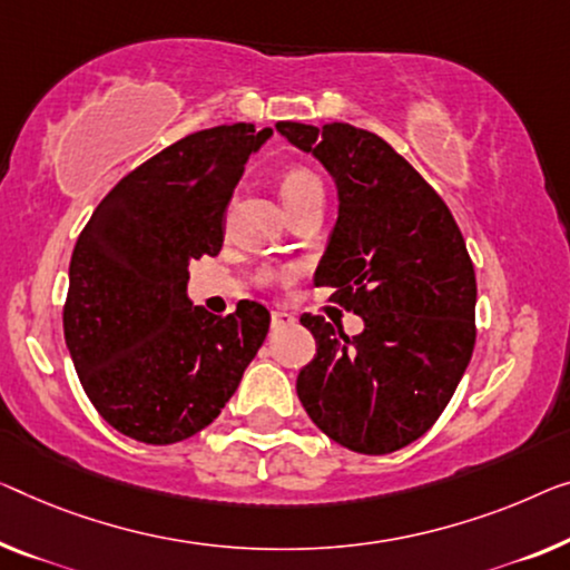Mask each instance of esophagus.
Masks as SVG:
<instances>
[{
	"label": "esophagus",
	"instance_id": "1",
	"mask_svg": "<svg viewBox=\"0 0 570 570\" xmlns=\"http://www.w3.org/2000/svg\"><path fill=\"white\" fill-rule=\"evenodd\" d=\"M294 314H288V312H284V309H274L271 312V327L274 330H282V327H288V325H294Z\"/></svg>",
	"mask_w": 570,
	"mask_h": 570
}]
</instances>
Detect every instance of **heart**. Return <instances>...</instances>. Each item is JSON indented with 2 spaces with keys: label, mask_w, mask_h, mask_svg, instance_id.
<instances>
[{
  "label": "heart",
  "mask_w": 570,
  "mask_h": 570,
  "mask_svg": "<svg viewBox=\"0 0 570 570\" xmlns=\"http://www.w3.org/2000/svg\"><path fill=\"white\" fill-rule=\"evenodd\" d=\"M282 199H284V207L286 212L299 207L312 197H325V189H322V181L307 168H288V171L282 176Z\"/></svg>",
  "instance_id": "b5f03b06"
}]
</instances>
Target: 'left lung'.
<instances>
[{"label":"left lung","mask_w":570,"mask_h":570,"mask_svg":"<svg viewBox=\"0 0 570 570\" xmlns=\"http://www.w3.org/2000/svg\"><path fill=\"white\" fill-rule=\"evenodd\" d=\"M294 148L333 176L337 223L314 284L363 320L347 337L304 314L317 353L296 394L330 440L386 455L422 438L453 396L475 343V274L465 240L438 191L358 127L276 122Z\"/></svg>","instance_id":"left-lung-1"}]
</instances>
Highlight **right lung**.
Masks as SVG:
<instances>
[{
  "mask_svg": "<svg viewBox=\"0 0 570 570\" xmlns=\"http://www.w3.org/2000/svg\"><path fill=\"white\" fill-rule=\"evenodd\" d=\"M274 130L186 135L127 174L76 240L63 335L83 392L117 432L171 445L217 420L266 340L271 314L194 307L189 263L217 256L245 164Z\"/></svg>",
  "mask_w": 570,
  "mask_h": 570,
  "instance_id": "obj_1",
  "label": "right lung"
}]
</instances>
